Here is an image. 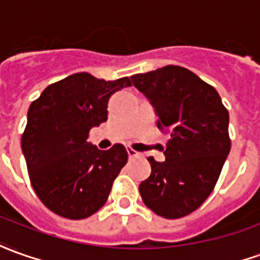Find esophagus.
<instances>
[{
	"mask_svg": "<svg viewBox=\"0 0 260 260\" xmlns=\"http://www.w3.org/2000/svg\"><path fill=\"white\" fill-rule=\"evenodd\" d=\"M126 152H128V156L129 158H137V156H139L141 153L137 152L135 149H132V148H126Z\"/></svg>",
	"mask_w": 260,
	"mask_h": 260,
	"instance_id": "34e87169",
	"label": "esophagus"
}]
</instances>
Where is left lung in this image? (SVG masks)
Segmentation results:
<instances>
[{"mask_svg":"<svg viewBox=\"0 0 260 260\" xmlns=\"http://www.w3.org/2000/svg\"><path fill=\"white\" fill-rule=\"evenodd\" d=\"M131 79L155 109L158 128L169 134L165 162L148 158L152 172L139 193L159 216H186L211 195L229 155L228 109L213 86L182 67L167 65Z\"/></svg>","mask_w":260,"mask_h":260,"instance_id":"8db88e82","label":"left lung"}]
</instances>
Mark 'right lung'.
Returning <instances> with one entry per match:
<instances>
[{"label": "right lung", "mask_w": 260, "mask_h": 260, "mask_svg": "<svg viewBox=\"0 0 260 260\" xmlns=\"http://www.w3.org/2000/svg\"><path fill=\"white\" fill-rule=\"evenodd\" d=\"M131 84L128 77L105 81L78 72L29 105L21 148L37 197L56 215L85 219L107 202L128 152L121 144L101 151L86 139L107 121L109 96Z\"/></svg>", "instance_id": "right-lung-1"}]
</instances>
